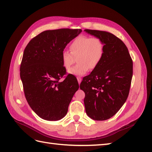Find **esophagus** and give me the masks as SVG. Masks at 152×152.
Returning a JSON list of instances; mask_svg holds the SVG:
<instances>
[{
	"label": "esophagus",
	"mask_w": 152,
	"mask_h": 152,
	"mask_svg": "<svg viewBox=\"0 0 152 152\" xmlns=\"http://www.w3.org/2000/svg\"><path fill=\"white\" fill-rule=\"evenodd\" d=\"M77 80H78V83L80 84V83H81V82H82V78H81V77H77Z\"/></svg>",
	"instance_id": "34e87169"
}]
</instances>
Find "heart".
Segmentation results:
<instances>
[{"label":"heart","instance_id":"1","mask_svg":"<svg viewBox=\"0 0 152 152\" xmlns=\"http://www.w3.org/2000/svg\"><path fill=\"white\" fill-rule=\"evenodd\" d=\"M70 52L64 50L61 54V61L66 70H69L75 63V66L69 72L76 76H83L89 69H96L101 63L104 53V44L98 37L80 35L76 37L69 46Z\"/></svg>","mask_w":152,"mask_h":152}]
</instances>
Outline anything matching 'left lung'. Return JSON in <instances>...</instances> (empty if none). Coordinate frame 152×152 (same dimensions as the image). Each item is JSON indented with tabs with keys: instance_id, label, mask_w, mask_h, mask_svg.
I'll use <instances>...</instances> for the list:
<instances>
[{
	"instance_id": "obj_1",
	"label": "left lung",
	"mask_w": 152,
	"mask_h": 152,
	"mask_svg": "<svg viewBox=\"0 0 152 152\" xmlns=\"http://www.w3.org/2000/svg\"><path fill=\"white\" fill-rule=\"evenodd\" d=\"M104 44L102 61L80 88L85 93L84 105L89 118L106 120L117 113L127 100L133 76V61L127 46L108 32L85 29Z\"/></svg>"
}]
</instances>
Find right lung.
<instances>
[{"label":"right lung","mask_w":152,"mask_h":152,"mask_svg":"<svg viewBox=\"0 0 152 152\" xmlns=\"http://www.w3.org/2000/svg\"><path fill=\"white\" fill-rule=\"evenodd\" d=\"M82 29L60 28L45 31L27 45L20 66V77L25 98L36 114L45 120L57 121L66 114L77 79L66 74L61 54L67 44Z\"/></svg>","instance_id":"1"}]
</instances>
